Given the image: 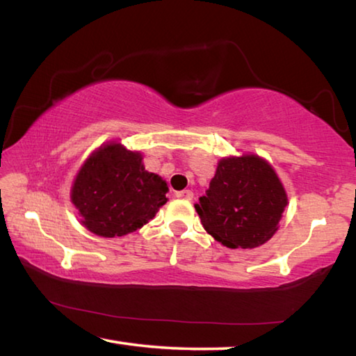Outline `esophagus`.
Here are the masks:
<instances>
[{"mask_svg":"<svg viewBox=\"0 0 356 356\" xmlns=\"http://www.w3.org/2000/svg\"><path fill=\"white\" fill-rule=\"evenodd\" d=\"M176 197H179V199H186V200H191V199H193V191H190V190H182V191H177V193H176Z\"/></svg>","mask_w":356,"mask_h":356,"instance_id":"1","label":"esophagus"}]
</instances>
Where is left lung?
<instances>
[{
    "label": "left lung",
    "instance_id": "obj_1",
    "mask_svg": "<svg viewBox=\"0 0 356 356\" xmlns=\"http://www.w3.org/2000/svg\"><path fill=\"white\" fill-rule=\"evenodd\" d=\"M286 204L273 166L257 156H243L219 161L195 209L216 241L230 249H254L275 234Z\"/></svg>",
    "mask_w": 356,
    "mask_h": 356
}]
</instances>
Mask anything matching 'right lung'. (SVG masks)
Wrapping results in <instances>:
<instances>
[{
    "mask_svg": "<svg viewBox=\"0 0 356 356\" xmlns=\"http://www.w3.org/2000/svg\"><path fill=\"white\" fill-rule=\"evenodd\" d=\"M120 143L101 146L77 172L71 202L95 235L122 236L143 227L166 204V182Z\"/></svg>",
    "mask_w": 356,
    "mask_h": 356,
    "instance_id": "add662e5",
    "label": "right lung"
}]
</instances>
